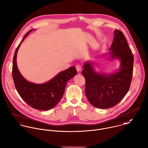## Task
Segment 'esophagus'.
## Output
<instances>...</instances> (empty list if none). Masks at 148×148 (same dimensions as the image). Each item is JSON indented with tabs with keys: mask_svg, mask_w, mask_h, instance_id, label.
Returning <instances> with one entry per match:
<instances>
[{
	"mask_svg": "<svg viewBox=\"0 0 148 148\" xmlns=\"http://www.w3.org/2000/svg\"><path fill=\"white\" fill-rule=\"evenodd\" d=\"M75 68H76V70H77V71L78 72L80 71L81 70V65H79V64H77V65L75 66Z\"/></svg>",
	"mask_w": 148,
	"mask_h": 148,
	"instance_id": "obj_1",
	"label": "esophagus"
}]
</instances>
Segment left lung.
<instances>
[{
	"label": "left lung",
	"instance_id": "obj_1",
	"mask_svg": "<svg viewBox=\"0 0 148 148\" xmlns=\"http://www.w3.org/2000/svg\"><path fill=\"white\" fill-rule=\"evenodd\" d=\"M108 53L110 60L120 61L118 70L113 73L97 72L95 63H84L82 73L85 78V94L89 103L100 109L113 107L118 104L128 92L133 77L134 57L123 33L115 30L114 37Z\"/></svg>",
	"mask_w": 148,
	"mask_h": 148
}]
</instances>
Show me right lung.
Returning a JSON list of instances; mask_svg holds the SVG:
<instances>
[{
	"mask_svg": "<svg viewBox=\"0 0 148 148\" xmlns=\"http://www.w3.org/2000/svg\"><path fill=\"white\" fill-rule=\"evenodd\" d=\"M33 30H29L23 37L14 53L12 64V78L17 92L21 98L32 108L47 111L56 106L63 97L68 81L74 77L77 71L72 66L59 73L51 79L44 84H35L27 81L20 73L16 63L18 50Z\"/></svg>",
	"mask_w": 148,
	"mask_h": 148,
	"instance_id": "right-lung-1",
	"label": "right lung"
}]
</instances>
